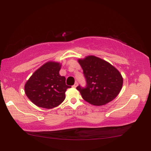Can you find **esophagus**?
Wrapping results in <instances>:
<instances>
[{"label": "esophagus", "instance_id": "esophagus-1", "mask_svg": "<svg viewBox=\"0 0 151 151\" xmlns=\"http://www.w3.org/2000/svg\"><path fill=\"white\" fill-rule=\"evenodd\" d=\"M78 85V83L77 82H75V84H73V86L74 88H76V87H77Z\"/></svg>", "mask_w": 151, "mask_h": 151}]
</instances>
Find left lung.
<instances>
[{"label":"left lung","mask_w":151,"mask_h":151,"mask_svg":"<svg viewBox=\"0 0 151 151\" xmlns=\"http://www.w3.org/2000/svg\"><path fill=\"white\" fill-rule=\"evenodd\" d=\"M78 63L83 69L86 85L85 87L79 85L76 88L84 100L91 104L102 106L116 98L123 84L118 70L94 55L79 59Z\"/></svg>","instance_id":"8db88e82"}]
</instances>
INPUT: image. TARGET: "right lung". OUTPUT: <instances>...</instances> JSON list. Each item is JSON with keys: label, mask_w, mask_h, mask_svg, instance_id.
I'll return each mask as SVG.
<instances>
[{"label": "right lung", "mask_w": 151, "mask_h": 151, "mask_svg": "<svg viewBox=\"0 0 151 151\" xmlns=\"http://www.w3.org/2000/svg\"><path fill=\"white\" fill-rule=\"evenodd\" d=\"M61 65L48 62L37 69L24 85L28 98L41 108L52 109L65 99V92L71 86L66 84L65 76L59 74Z\"/></svg>", "instance_id": "add662e5"}]
</instances>
